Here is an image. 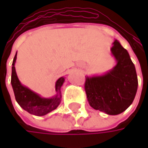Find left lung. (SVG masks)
<instances>
[{"instance_id": "obj_1", "label": "left lung", "mask_w": 148, "mask_h": 148, "mask_svg": "<svg viewBox=\"0 0 148 148\" xmlns=\"http://www.w3.org/2000/svg\"><path fill=\"white\" fill-rule=\"evenodd\" d=\"M111 53L116 66L106 74L86 77L85 90L92 108L108 115H118L133 102L138 79L128 52L117 39L112 42Z\"/></svg>"}]
</instances>
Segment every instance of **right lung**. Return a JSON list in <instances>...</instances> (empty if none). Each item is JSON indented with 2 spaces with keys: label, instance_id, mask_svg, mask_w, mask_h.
Here are the masks:
<instances>
[{
  "label": "right lung",
  "instance_id": "right-lung-1",
  "mask_svg": "<svg viewBox=\"0 0 148 148\" xmlns=\"http://www.w3.org/2000/svg\"><path fill=\"white\" fill-rule=\"evenodd\" d=\"M17 52L16 53L12 67L11 84L15 98L21 108L31 114L35 116H44L51 112L59 106L61 102V87L64 82L65 78L61 77L58 78L55 83V91L56 95L51 98L42 97L38 93H35L29 88L23 86L19 80L17 74L16 72L15 63L16 60Z\"/></svg>",
  "mask_w": 148,
  "mask_h": 148
}]
</instances>
